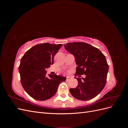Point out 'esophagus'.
Listing matches in <instances>:
<instances>
[{"mask_svg": "<svg viewBox=\"0 0 128 128\" xmlns=\"http://www.w3.org/2000/svg\"><path fill=\"white\" fill-rule=\"evenodd\" d=\"M71 79V77H70V76H67V77H66V80L68 81V80H70Z\"/></svg>", "mask_w": 128, "mask_h": 128, "instance_id": "esophagus-1", "label": "esophagus"}]
</instances>
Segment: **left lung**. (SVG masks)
I'll return each mask as SVG.
<instances>
[{
  "instance_id": "obj_1",
  "label": "left lung",
  "mask_w": 128,
  "mask_h": 128,
  "mask_svg": "<svg viewBox=\"0 0 128 128\" xmlns=\"http://www.w3.org/2000/svg\"><path fill=\"white\" fill-rule=\"evenodd\" d=\"M64 46L75 56L77 65L75 76L86 75V78L75 77L78 86L69 89L70 94L76 99L84 101L94 98L106 85L108 64L105 56L98 48L84 42H69Z\"/></svg>"
}]
</instances>
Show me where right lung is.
Wrapping results in <instances>:
<instances>
[{"label": "right lung", "mask_w": 128, "mask_h": 128, "mask_svg": "<svg viewBox=\"0 0 128 128\" xmlns=\"http://www.w3.org/2000/svg\"><path fill=\"white\" fill-rule=\"evenodd\" d=\"M62 44H37L27 51L21 59L18 70L21 83L31 97L40 101L54 95L60 83L66 78L60 75H46V68L53 64L54 57Z\"/></svg>", "instance_id": "1"}]
</instances>
